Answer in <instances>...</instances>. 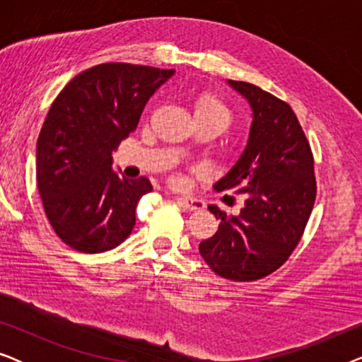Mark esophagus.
Returning a JSON list of instances; mask_svg holds the SVG:
<instances>
[{
    "instance_id": "esophagus-1",
    "label": "esophagus",
    "mask_w": 362,
    "mask_h": 362,
    "mask_svg": "<svg viewBox=\"0 0 362 362\" xmlns=\"http://www.w3.org/2000/svg\"><path fill=\"white\" fill-rule=\"evenodd\" d=\"M177 201H180V204H182L186 209H189V211L204 209V206H206L204 201L197 199V197H192V196H181V197H177Z\"/></svg>"
}]
</instances>
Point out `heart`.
<instances>
[{"label":"heart","mask_w":362,"mask_h":362,"mask_svg":"<svg viewBox=\"0 0 362 362\" xmlns=\"http://www.w3.org/2000/svg\"><path fill=\"white\" fill-rule=\"evenodd\" d=\"M194 117H206L212 118V120L219 122L222 127H227L230 123V112L226 107L224 102H221L219 98L206 93L201 95L194 103Z\"/></svg>","instance_id":"1"}]
</instances>
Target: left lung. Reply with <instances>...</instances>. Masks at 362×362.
<instances>
[{"label": "left lung", "instance_id": "1", "mask_svg": "<svg viewBox=\"0 0 362 362\" xmlns=\"http://www.w3.org/2000/svg\"><path fill=\"white\" fill-rule=\"evenodd\" d=\"M249 102L245 150L216 182L217 191L245 196L239 216L209 209L219 229L199 244L212 272L234 281L270 275L298 245L316 197L313 153L288 103L249 82L227 81Z\"/></svg>", "mask_w": 362, "mask_h": 362}]
</instances>
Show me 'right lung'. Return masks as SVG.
Masks as SVG:
<instances>
[{
	"label": "right lung",
	"instance_id": "1",
	"mask_svg": "<svg viewBox=\"0 0 362 362\" xmlns=\"http://www.w3.org/2000/svg\"><path fill=\"white\" fill-rule=\"evenodd\" d=\"M175 69L98 64L72 78L52 102L36 146L44 211L64 244L98 254L122 244L135 227L148 177L113 171L112 153L136 130L150 97Z\"/></svg>",
	"mask_w": 362,
	"mask_h": 362
}]
</instances>
